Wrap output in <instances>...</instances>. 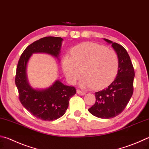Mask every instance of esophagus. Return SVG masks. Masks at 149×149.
<instances>
[{
  "mask_svg": "<svg viewBox=\"0 0 149 149\" xmlns=\"http://www.w3.org/2000/svg\"><path fill=\"white\" fill-rule=\"evenodd\" d=\"M77 93L78 94H79V95H82V96L85 95V94H86L85 92H83V91H79V90H77Z\"/></svg>",
  "mask_w": 149,
  "mask_h": 149,
  "instance_id": "obj_1",
  "label": "esophagus"
}]
</instances>
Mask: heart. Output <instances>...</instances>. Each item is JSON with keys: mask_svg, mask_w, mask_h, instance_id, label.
<instances>
[{"mask_svg": "<svg viewBox=\"0 0 149 149\" xmlns=\"http://www.w3.org/2000/svg\"><path fill=\"white\" fill-rule=\"evenodd\" d=\"M72 56L63 57L62 66L70 83L74 84L82 74L80 85L83 87L102 89L111 83L117 76L118 58L114 51L92 42L74 47Z\"/></svg>", "mask_w": 149, "mask_h": 149, "instance_id": "1", "label": "heart"}]
</instances>
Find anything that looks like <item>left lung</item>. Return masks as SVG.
Instances as JSON below:
<instances>
[{
  "mask_svg": "<svg viewBox=\"0 0 149 149\" xmlns=\"http://www.w3.org/2000/svg\"><path fill=\"white\" fill-rule=\"evenodd\" d=\"M118 58L117 77L104 90L95 93L96 102L88 109L92 115L100 118H113L125 109L134 92L135 72L128 53L122 45L107 39Z\"/></svg>",
  "mask_w": 149,
  "mask_h": 149,
  "instance_id": "left-lung-1",
  "label": "left lung"
}]
</instances>
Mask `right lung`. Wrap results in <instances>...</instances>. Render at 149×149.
I'll return each mask as SVG.
<instances>
[{
    "mask_svg": "<svg viewBox=\"0 0 149 149\" xmlns=\"http://www.w3.org/2000/svg\"><path fill=\"white\" fill-rule=\"evenodd\" d=\"M63 41L62 38L53 36L37 40L25 49L17 64L15 82L19 100L28 111L43 120H55L64 115L70 99L76 93V90L74 86L64 85L60 80H56L45 89L34 88L29 82L26 67L34 53L48 54L59 61Z\"/></svg>",
    "mask_w": 149,
    "mask_h": 149,
    "instance_id": "add662e5",
    "label": "right lung"
}]
</instances>
